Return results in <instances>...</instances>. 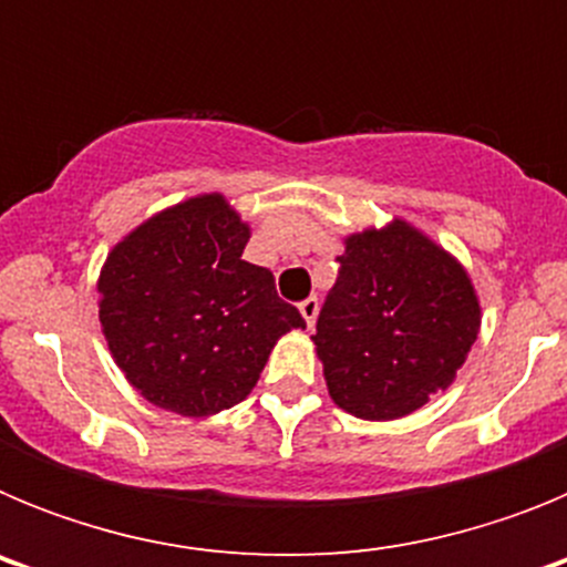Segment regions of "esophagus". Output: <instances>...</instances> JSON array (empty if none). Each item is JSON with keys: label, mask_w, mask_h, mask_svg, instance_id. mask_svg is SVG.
Instances as JSON below:
<instances>
[{"label": "esophagus", "mask_w": 567, "mask_h": 567, "mask_svg": "<svg viewBox=\"0 0 567 567\" xmlns=\"http://www.w3.org/2000/svg\"><path fill=\"white\" fill-rule=\"evenodd\" d=\"M318 309H320V303H318V298H315V295L300 303V315H303V320H307L309 329H312L315 320H318Z\"/></svg>", "instance_id": "esophagus-1"}]
</instances>
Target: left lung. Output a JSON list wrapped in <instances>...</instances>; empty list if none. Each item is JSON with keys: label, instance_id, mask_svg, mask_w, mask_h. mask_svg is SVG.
I'll return each mask as SVG.
<instances>
[{"label": "left lung", "instance_id": "left-lung-1", "mask_svg": "<svg viewBox=\"0 0 567 567\" xmlns=\"http://www.w3.org/2000/svg\"><path fill=\"white\" fill-rule=\"evenodd\" d=\"M312 334L329 398L360 420L417 412L457 378L480 332L468 272L412 224L346 235Z\"/></svg>", "mask_w": 567, "mask_h": 567}]
</instances>
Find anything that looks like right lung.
Returning <instances> with one entry per match:
<instances>
[{"instance_id": "add662e5", "label": "right lung", "mask_w": 567, "mask_h": 567, "mask_svg": "<svg viewBox=\"0 0 567 567\" xmlns=\"http://www.w3.org/2000/svg\"><path fill=\"white\" fill-rule=\"evenodd\" d=\"M249 224L221 193L195 195L124 235L99 275V320L135 392L182 417H209L258 383L280 334L307 329L244 260Z\"/></svg>"}]
</instances>
